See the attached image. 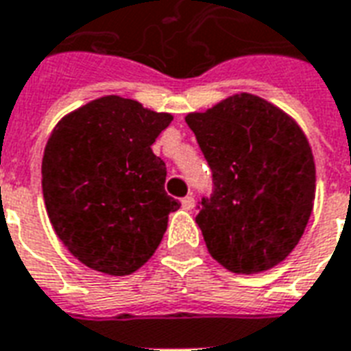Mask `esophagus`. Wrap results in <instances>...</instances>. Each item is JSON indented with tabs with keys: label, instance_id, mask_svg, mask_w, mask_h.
Wrapping results in <instances>:
<instances>
[{
	"label": "esophagus",
	"instance_id": "esophagus-1",
	"mask_svg": "<svg viewBox=\"0 0 351 351\" xmlns=\"http://www.w3.org/2000/svg\"><path fill=\"white\" fill-rule=\"evenodd\" d=\"M193 205H195V199L191 197V195H188V197L182 199V208H184V210H191V208H193Z\"/></svg>",
	"mask_w": 351,
	"mask_h": 351
}]
</instances>
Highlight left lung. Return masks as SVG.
Segmentation results:
<instances>
[{"instance_id": "left-lung-1", "label": "left lung", "mask_w": 351, "mask_h": 351, "mask_svg": "<svg viewBox=\"0 0 351 351\" xmlns=\"http://www.w3.org/2000/svg\"><path fill=\"white\" fill-rule=\"evenodd\" d=\"M213 169L214 193L195 221L208 254L237 274L282 263L306 229L316 165L301 125L254 93L186 116Z\"/></svg>"}]
</instances>
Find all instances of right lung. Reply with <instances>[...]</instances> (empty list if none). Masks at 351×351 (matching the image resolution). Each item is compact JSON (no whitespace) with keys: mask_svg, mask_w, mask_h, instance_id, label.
I'll return each instance as SVG.
<instances>
[{"mask_svg":"<svg viewBox=\"0 0 351 351\" xmlns=\"http://www.w3.org/2000/svg\"><path fill=\"white\" fill-rule=\"evenodd\" d=\"M173 114L103 95L65 114L41 165L45 206L58 239L80 263L128 276L152 258L180 206L150 146Z\"/></svg>","mask_w":351,"mask_h":351,"instance_id":"right-lung-1","label":"right lung"}]
</instances>
